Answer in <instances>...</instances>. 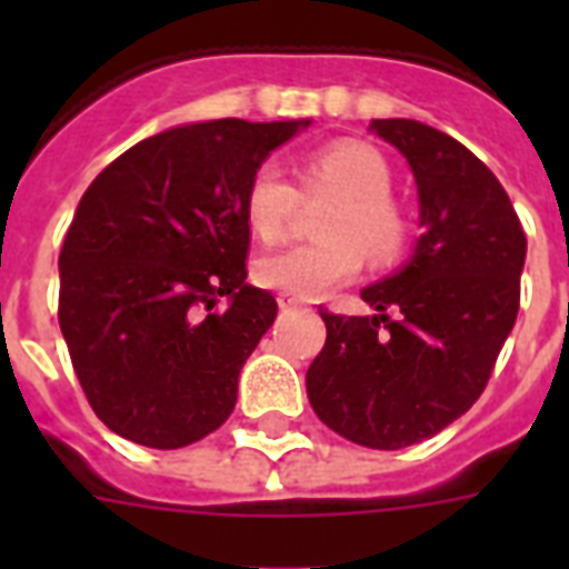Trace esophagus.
<instances>
[{
  "label": "esophagus",
  "mask_w": 569,
  "mask_h": 569,
  "mask_svg": "<svg viewBox=\"0 0 569 569\" xmlns=\"http://www.w3.org/2000/svg\"><path fill=\"white\" fill-rule=\"evenodd\" d=\"M277 303H280V310L283 312L301 310V301H298V298H289V295H280V298H277Z\"/></svg>",
  "instance_id": "1"
}]
</instances>
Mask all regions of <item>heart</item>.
Wrapping results in <instances>:
<instances>
[{
    "label": "heart",
    "mask_w": 569,
    "mask_h": 569,
    "mask_svg": "<svg viewBox=\"0 0 569 569\" xmlns=\"http://www.w3.org/2000/svg\"><path fill=\"white\" fill-rule=\"evenodd\" d=\"M301 191H330L339 203L321 218L325 241L298 244L259 257L253 280L289 298L312 301L346 283L363 266V253L375 266H389L407 244V221L392 203V173L378 150L357 141L321 147L301 164ZM298 191L277 164H262L244 191V218L259 241H280L289 230Z\"/></svg>",
    "instance_id": "obj_1"
}]
</instances>
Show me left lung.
<instances>
[{"mask_svg":"<svg viewBox=\"0 0 569 569\" xmlns=\"http://www.w3.org/2000/svg\"><path fill=\"white\" fill-rule=\"evenodd\" d=\"M369 129L410 164L425 232L401 271L360 292L375 316L321 310L328 342L307 396L339 437L389 451L440 433L485 392L520 310L526 232L460 141L405 118Z\"/></svg>","mask_w":569,"mask_h":569,"instance_id":"left-lung-1","label":"left lung"}]
</instances>
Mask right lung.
I'll list each match as a JSON object with an SVG mask.
<instances>
[{"label": "right lung", "instance_id": "add662e5", "mask_svg": "<svg viewBox=\"0 0 569 569\" xmlns=\"http://www.w3.org/2000/svg\"><path fill=\"white\" fill-rule=\"evenodd\" d=\"M307 127L223 118L164 129L88 186L58 257V325L114 433L182 449L227 422L241 366L277 319L271 292L248 283L244 191Z\"/></svg>", "mask_w": 569, "mask_h": 569}]
</instances>
